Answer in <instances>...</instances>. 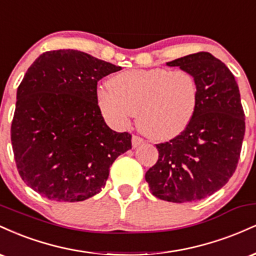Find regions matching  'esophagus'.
Returning <instances> with one entry per match:
<instances>
[{"instance_id": "esophagus-1", "label": "esophagus", "mask_w": 256, "mask_h": 256, "mask_svg": "<svg viewBox=\"0 0 256 256\" xmlns=\"http://www.w3.org/2000/svg\"><path fill=\"white\" fill-rule=\"evenodd\" d=\"M143 144V140L138 136H132V146L134 148H137V146Z\"/></svg>"}]
</instances>
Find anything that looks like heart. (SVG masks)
Returning a JSON list of instances; mask_svg holds the SVG:
<instances>
[{
  "label": "heart",
  "mask_w": 256,
  "mask_h": 256,
  "mask_svg": "<svg viewBox=\"0 0 256 256\" xmlns=\"http://www.w3.org/2000/svg\"><path fill=\"white\" fill-rule=\"evenodd\" d=\"M198 101V85L192 73L162 67L118 73L108 80V86L98 90V107L112 126L125 128L136 114L138 128L154 140L184 131Z\"/></svg>",
  "instance_id": "heart-1"
}]
</instances>
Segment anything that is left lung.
Instances as JSON below:
<instances>
[{
    "label": "left lung",
    "mask_w": 256,
    "mask_h": 256,
    "mask_svg": "<svg viewBox=\"0 0 256 256\" xmlns=\"http://www.w3.org/2000/svg\"><path fill=\"white\" fill-rule=\"evenodd\" d=\"M166 64L196 78L198 101L185 130L156 144L158 158L146 171V180L160 200L198 201L222 189L238 164L246 131L240 89L226 64L210 52L190 54Z\"/></svg>",
    "instance_id": "1"
}]
</instances>
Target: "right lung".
<instances>
[{
  "label": "right lung",
  "instance_id": "obj_1",
  "mask_svg": "<svg viewBox=\"0 0 256 256\" xmlns=\"http://www.w3.org/2000/svg\"><path fill=\"white\" fill-rule=\"evenodd\" d=\"M122 70L86 52H46L16 91L10 128L14 158L26 185L44 198L78 202L104 188L110 167L131 149V134L108 128L98 82Z\"/></svg>",
  "mask_w": 256,
  "mask_h": 256
}]
</instances>
